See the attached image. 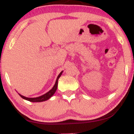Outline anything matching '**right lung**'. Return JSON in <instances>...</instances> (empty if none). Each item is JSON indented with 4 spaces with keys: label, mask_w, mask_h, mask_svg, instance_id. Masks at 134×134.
Wrapping results in <instances>:
<instances>
[{
    "label": "right lung",
    "mask_w": 134,
    "mask_h": 134,
    "mask_svg": "<svg viewBox=\"0 0 134 134\" xmlns=\"http://www.w3.org/2000/svg\"><path fill=\"white\" fill-rule=\"evenodd\" d=\"M62 72L63 71L61 72L59 74V75L58 76L57 78L56 82H55V85L53 86V88H52L51 90L49 91L48 92H47L46 94L42 95V96H39V97H36V98H27V97H25V96H23V95L20 94H19L20 95V96H21V98H23V99H26V100H27L29 101H31V102H42V101L48 100V99H50V98H51V97L53 96V94H54L55 91H56L57 89V86H58V79H59L60 77L61 76V75H62Z\"/></svg>",
    "instance_id": "right-lung-1"
}]
</instances>
